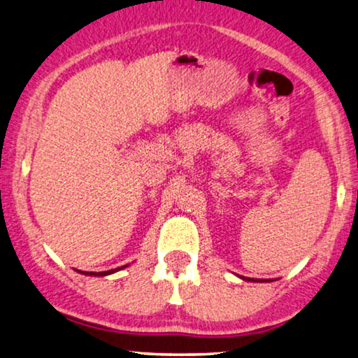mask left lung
<instances>
[{
    "mask_svg": "<svg viewBox=\"0 0 358 358\" xmlns=\"http://www.w3.org/2000/svg\"><path fill=\"white\" fill-rule=\"evenodd\" d=\"M241 279H245V278H241ZM246 280H253V282H264V280H259V279H248V278H246ZM266 282H271V280H266Z\"/></svg>",
    "mask_w": 358,
    "mask_h": 358,
    "instance_id": "obj_1",
    "label": "left lung"
}]
</instances>
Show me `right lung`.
Listing matches in <instances>:
<instances>
[{
	"instance_id": "1",
	"label": "right lung",
	"mask_w": 358,
	"mask_h": 358,
	"mask_svg": "<svg viewBox=\"0 0 358 358\" xmlns=\"http://www.w3.org/2000/svg\"><path fill=\"white\" fill-rule=\"evenodd\" d=\"M128 266V264H127ZM127 266H122V268H117V269H110V271H103V273H87V271H78L80 274H85V275H108V274H113L117 273V271L127 268Z\"/></svg>"
}]
</instances>
